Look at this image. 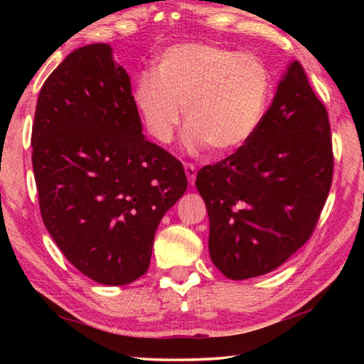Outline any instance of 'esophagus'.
Returning a JSON list of instances; mask_svg holds the SVG:
<instances>
[{"label": "esophagus", "instance_id": "1", "mask_svg": "<svg viewBox=\"0 0 364 364\" xmlns=\"http://www.w3.org/2000/svg\"><path fill=\"white\" fill-rule=\"evenodd\" d=\"M184 171H186V176H188L189 184H194L196 175H197L196 165H194V164H184Z\"/></svg>", "mask_w": 364, "mask_h": 364}]
</instances>
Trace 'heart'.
Returning <instances> with one entry per match:
<instances>
[{
    "label": "heart",
    "mask_w": 364,
    "mask_h": 364,
    "mask_svg": "<svg viewBox=\"0 0 364 364\" xmlns=\"http://www.w3.org/2000/svg\"><path fill=\"white\" fill-rule=\"evenodd\" d=\"M154 72L138 77L133 104L147 133L160 144L173 139L181 109L189 127L188 144H207L217 152L242 146L267 112L271 73L257 54L183 43L165 49Z\"/></svg>",
    "instance_id": "1"
}]
</instances>
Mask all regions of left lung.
<instances>
[{"label":"left lung","instance_id":"1","mask_svg":"<svg viewBox=\"0 0 364 364\" xmlns=\"http://www.w3.org/2000/svg\"><path fill=\"white\" fill-rule=\"evenodd\" d=\"M332 173L328 110L294 60L257 132L197 173L215 267L234 281L281 267L315 231Z\"/></svg>","mask_w":364,"mask_h":364}]
</instances>
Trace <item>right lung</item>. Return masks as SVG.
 I'll return each mask as SVG.
<instances>
[{
	"label": "right lung",
	"instance_id": "right-lung-1",
	"mask_svg": "<svg viewBox=\"0 0 364 364\" xmlns=\"http://www.w3.org/2000/svg\"><path fill=\"white\" fill-rule=\"evenodd\" d=\"M32 147L43 223L67 260L100 284L141 278L188 178L144 138L130 77L106 43L75 49L43 83Z\"/></svg>",
	"mask_w": 364,
	"mask_h": 364
}]
</instances>
